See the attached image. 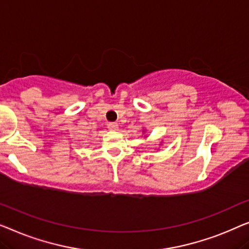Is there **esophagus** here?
Here are the masks:
<instances>
[{
	"mask_svg": "<svg viewBox=\"0 0 249 249\" xmlns=\"http://www.w3.org/2000/svg\"><path fill=\"white\" fill-rule=\"evenodd\" d=\"M108 128H109L110 131H117L118 124L117 123H109V124H108Z\"/></svg>",
	"mask_w": 249,
	"mask_h": 249,
	"instance_id": "obj_1",
	"label": "esophagus"
}]
</instances>
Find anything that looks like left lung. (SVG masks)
I'll return each instance as SVG.
<instances>
[{
    "mask_svg": "<svg viewBox=\"0 0 249 249\" xmlns=\"http://www.w3.org/2000/svg\"><path fill=\"white\" fill-rule=\"evenodd\" d=\"M142 132H143V133H145V129H143ZM144 138H148V136H144ZM161 143H162V142H160V144H159V145H161Z\"/></svg>",
    "mask_w": 249,
    "mask_h": 249,
    "instance_id": "1",
    "label": "left lung"
}]
</instances>
